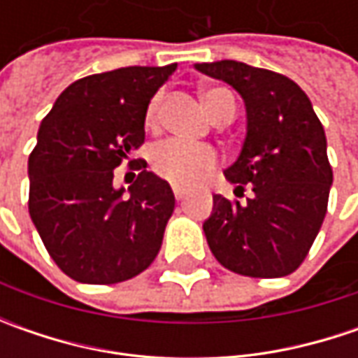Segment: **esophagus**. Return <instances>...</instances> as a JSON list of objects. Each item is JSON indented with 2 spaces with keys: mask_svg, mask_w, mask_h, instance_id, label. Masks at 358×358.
Instances as JSON below:
<instances>
[{
  "mask_svg": "<svg viewBox=\"0 0 358 358\" xmlns=\"http://www.w3.org/2000/svg\"><path fill=\"white\" fill-rule=\"evenodd\" d=\"M173 193H175V199L177 201H185L187 195H189L185 189H181V187H173Z\"/></svg>",
  "mask_w": 358,
  "mask_h": 358,
  "instance_id": "1",
  "label": "esophagus"
}]
</instances>
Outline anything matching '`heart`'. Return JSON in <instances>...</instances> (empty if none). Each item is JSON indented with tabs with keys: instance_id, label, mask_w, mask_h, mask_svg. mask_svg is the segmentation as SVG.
<instances>
[{
	"instance_id": "obj_1",
	"label": "heart",
	"mask_w": 358,
	"mask_h": 358,
	"mask_svg": "<svg viewBox=\"0 0 358 358\" xmlns=\"http://www.w3.org/2000/svg\"><path fill=\"white\" fill-rule=\"evenodd\" d=\"M203 101L209 113L217 117L227 107L235 109V99L227 90L207 87L203 90ZM159 119V97H155L147 109V125H155ZM153 169L175 185H195L217 165V151L203 143L185 139H167L151 151Z\"/></svg>"
}]
</instances>
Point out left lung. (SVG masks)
<instances>
[{"label": "left lung", "instance_id": "8db88e82", "mask_svg": "<svg viewBox=\"0 0 358 358\" xmlns=\"http://www.w3.org/2000/svg\"><path fill=\"white\" fill-rule=\"evenodd\" d=\"M195 69L243 97L247 133L225 177L235 193L253 191L245 203L213 195V213L203 223L209 249L245 277L291 275L323 225L333 185L323 125L307 93L281 73L233 59Z\"/></svg>", "mask_w": 358, "mask_h": 358}]
</instances>
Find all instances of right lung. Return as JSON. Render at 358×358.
Segmentation results:
<instances>
[{
    "label": "right lung",
    "instance_id": "obj_1",
    "mask_svg": "<svg viewBox=\"0 0 358 358\" xmlns=\"http://www.w3.org/2000/svg\"><path fill=\"white\" fill-rule=\"evenodd\" d=\"M175 69L135 65L77 79L39 125L27 163L29 215L76 281H127L157 257L175 209L171 187L141 159L131 161L139 175L129 189L113 187V169L145 141L147 107Z\"/></svg>",
    "mask_w": 358,
    "mask_h": 358
}]
</instances>
